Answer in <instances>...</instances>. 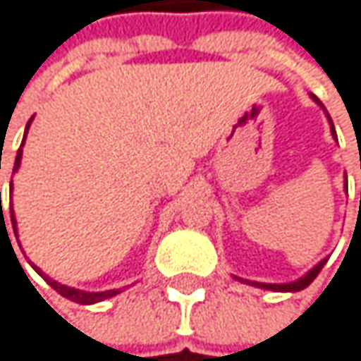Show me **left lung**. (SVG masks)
<instances>
[{"label": "left lung", "instance_id": "left-lung-1", "mask_svg": "<svg viewBox=\"0 0 361 361\" xmlns=\"http://www.w3.org/2000/svg\"><path fill=\"white\" fill-rule=\"evenodd\" d=\"M310 97H312V102L317 104V106H322L324 108V112H326V116H328V121H330V129H332V136L336 138V131H334V123H332V118H330V114H328V110H326V106L314 97L312 93H310ZM347 178V176H345ZM326 262H328V257L326 259H322L317 266H312L304 276H300L298 281H291V283H257V281H247V279H238V276H234V279H238V281H243V283H249V285H253V287H259V289H270V291H300V289H306L314 279H317V274L322 272V268L326 266Z\"/></svg>", "mask_w": 361, "mask_h": 361}]
</instances>
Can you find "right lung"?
I'll return each instance as SVG.
<instances>
[{
  "label": "right lung",
  "mask_w": 361,
  "mask_h": 361,
  "mask_svg": "<svg viewBox=\"0 0 361 361\" xmlns=\"http://www.w3.org/2000/svg\"><path fill=\"white\" fill-rule=\"evenodd\" d=\"M31 121H33V116L29 118V123H27V127H25V138H27V131H29V125H31ZM25 138H23V142H20V149H18V153H16V159H14V170H12V174H14V172L20 168ZM0 208H1V191H0ZM1 214H4V210H1ZM10 221H12V228H14V236H16V240H18L16 216H14V210H12V206H10ZM0 225H1V228H6V221H4V216H1ZM6 234H8V230H6ZM8 240H10V236H8ZM31 266H33V264H31ZM33 270H35L39 276L47 279V283H49V285H51V287H53L57 293H61L63 298H68V300H72V302H76V304H95V302H102V300H108V298H114L116 293H121V289H108V291H82V289H76V287H68V285H61V283H57L55 279H51V276L44 274V272H42L37 266H33Z\"/></svg>",
  "instance_id": "add662e5"
}]
</instances>
